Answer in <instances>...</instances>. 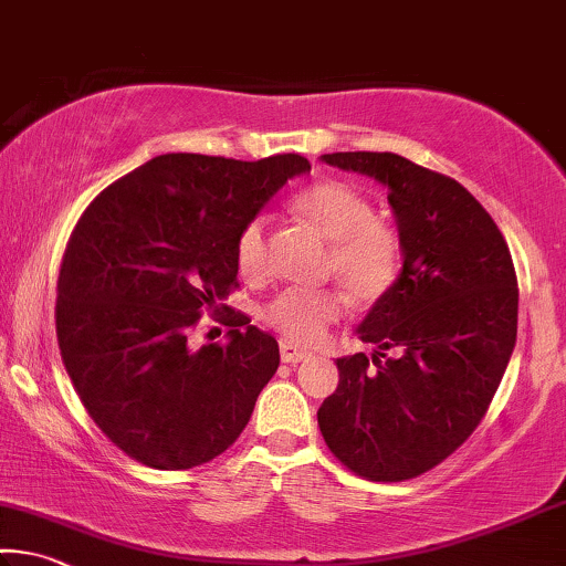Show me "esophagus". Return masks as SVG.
I'll return each instance as SVG.
<instances>
[{"instance_id":"esophagus-1","label":"esophagus","mask_w":566,"mask_h":566,"mask_svg":"<svg viewBox=\"0 0 566 566\" xmlns=\"http://www.w3.org/2000/svg\"><path fill=\"white\" fill-rule=\"evenodd\" d=\"M280 355H282V363L294 365V363L307 360V357H310L312 353H310V349L300 347V345H294L292 339H282V343H280Z\"/></svg>"}]
</instances>
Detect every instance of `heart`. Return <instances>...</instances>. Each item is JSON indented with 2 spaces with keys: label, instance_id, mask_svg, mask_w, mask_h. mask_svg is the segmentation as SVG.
I'll use <instances>...</instances> for the list:
<instances>
[{
  "label": "heart",
  "instance_id": "b5f03b06",
  "mask_svg": "<svg viewBox=\"0 0 566 566\" xmlns=\"http://www.w3.org/2000/svg\"><path fill=\"white\" fill-rule=\"evenodd\" d=\"M292 209L329 241L327 274H335L345 290L360 302L382 297L398 280L400 237L388 223L375 219L373 201L339 178H325L294 196ZM269 223L254 217L237 237V266L244 280H264L269 266ZM345 312L337 290H286L266 304L264 317L294 343H317L332 322Z\"/></svg>",
  "mask_w": 566,
  "mask_h": 566
}]
</instances>
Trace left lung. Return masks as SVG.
I'll list each match as a JSON object with an SVG mask.
<instances>
[{"label": "left lung", "mask_w": 566, "mask_h": 566, "mask_svg": "<svg viewBox=\"0 0 566 566\" xmlns=\"http://www.w3.org/2000/svg\"><path fill=\"white\" fill-rule=\"evenodd\" d=\"M322 160L388 188L402 269L357 327L375 345L373 365L365 353L339 357L317 423L357 476L416 479L476 430L504 378L516 345L514 262L489 211L453 178L398 154Z\"/></svg>", "instance_id": "obj_1"}]
</instances>
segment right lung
<instances>
[{"mask_svg": "<svg viewBox=\"0 0 566 566\" xmlns=\"http://www.w3.org/2000/svg\"><path fill=\"white\" fill-rule=\"evenodd\" d=\"M302 174L310 160L297 154H166L80 217L57 280L60 355L90 418L130 459L186 471L247 428L280 367L276 339L234 310L223 345L188 337L237 286L241 227Z\"/></svg>", "mask_w": 566, "mask_h": 566, "instance_id": "add662e5", "label": "right lung"}]
</instances>
